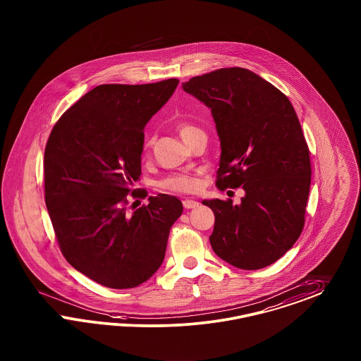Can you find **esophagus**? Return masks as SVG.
Wrapping results in <instances>:
<instances>
[{"mask_svg": "<svg viewBox=\"0 0 361 361\" xmlns=\"http://www.w3.org/2000/svg\"><path fill=\"white\" fill-rule=\"evenodd\" d=\"M183 205L185 209H193V208L199 207V202L196 200L185 199L183 201Z\"/></svg>", "mask_w": 361, "mask_h": 361, "instance_id": "1", "label": "esophagus"}]
</instances>
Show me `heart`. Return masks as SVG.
<instances>
[{"label":"heart","instance_id":"b5f03b06","mask_svg":"<svg viewBox=\"0 0 361 361\" xmlns=\"http://www.w3.org/2000/svg\"><path fill=\"white\" fill-rule=\"evenodd\" d=\"M195 128L189 125H181L180 126V135L184 137L189 135ZM159 187L168 190V192H176V193H189L195 192L199 188V180L196 176L190 173H176L165 177L159 183Z\"/></svg>","mask_w":361,"mask_h":361}]
</instances>
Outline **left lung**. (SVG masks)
I'll use <instances>...</instances> for the list:
<instances>
[{
  "instance_id": "1",
  "label": "left lung",
  "mask_w": 361,
  "mask_h": 361,
  "mask_svg": "<svg viewBox=\"0 0 361 361\" xmlns=\"http://www.w3.org/2000/svg\"><path fill=\"white\" fill-rule=\"evenodd\" d=\"M183 89L211 108L221 142L216 187L243 188L235 205L204 200L214 213V253L240 269L284 256L305 223L311 159L298 114L283 92L244 68L192 77Z\"/></svg>"
}]
</instances>
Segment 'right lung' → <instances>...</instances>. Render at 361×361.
Here are the masks:
<instances>
[{
	"label": "right lung",
	"mask_w": 361,
	"mask_h": 361,
	"mask_svg": "<svg viewBox=\"0 0 361 361\" xmlns=\"http://www.w3.org/2000/svg\"><path fill=\"white\" fill-rule=\"evenodd\" d=\"M177 78L154 84H104L60 117L45 156V204L63 257L101 286L135 288L160 268L169 231L183 213L169 195L129 212L141 174L144 128L171 99ZM147 192V190H145Z\"/></svg>",
	"instance_id": "add662e5"
}]
</instances>
